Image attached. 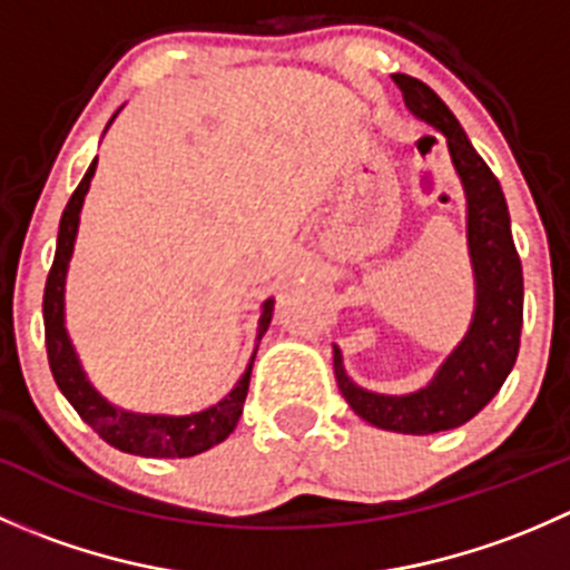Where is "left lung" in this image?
Returning <instances> with one entry per match:
<instances>
[{
	"mask_svg": "<svg viewBox=\"0 0 570 570\" xmlns=\"http://www.w3.org/2000/svg\"><path fill=\"white\" fill-rule=\"evenodd\" d=\"M405 107L446 137L452 165L465 193V237L474 269V317L463 342L446 355L433 381L411 394H375L344 372L342 350L333 344L338 392L364 422L405 435H430L461 428L497 396L508 381L521 344L524 273L510 234V212L499 178L491 174L450 107L424 82L394 73Z\"/></svg>",
	"mask_w": 570,
	"mask_h": 570,
	"instance_id": "left-lung-1",
	"label": "left lung"
}]
</instances>
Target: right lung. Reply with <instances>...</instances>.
I'll return each mask as SVG.
<instances>
[{
	"mask_svg": "<svg viewBox=\"0 0 570 570\" xmlns=\"http://www.w3.org/2000/svg\"><path fill=\"white\" fill-rule=\"evenodd\" d=\"M118 115V112H115ZM112 115V120H115ZM109 120V124H112ZM107 124V126H109ZM99 159H94L85 174L79 187L73 189L71 200L66 204V212L60 217V232H57V250L55 262H51L49 278H46L43 289V325H46V353H49L51 375H55L57 389L62 396L73 405V411L85 419V424L96 430L109 446L129 455L142 458H193L200 452L212 450L215 444L226 441L228 435L237 428L239 416H243L245 396H248L250 386V370L253 358L250 355L248 370L237 381L220 402L209 405L206 411L187 413V416H165V413H135L115 407L105 396L94 389V383L85 375L82 364L77 358L71 338L66 331V275L68 262H71L73 243H77L79 232V212H82L85 195L90 189V178L96 174ZM275 301L267 297L262 303V317H258V333L256 342L267 333L269 320H273ZM258 347V344H256Z\"/></svg>",
	"mask_w": 570,
	"mask_h": 570,
	"instance_id": "right-lung-1",
	"label": "right lung"
}]
</instances>
